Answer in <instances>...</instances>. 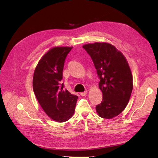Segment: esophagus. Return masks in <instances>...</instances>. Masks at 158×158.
<instances>
[{
	"label": "esophagus",
	"mask_w": 158,
	"mask_h": 158,
	"mask_svg": "<svg viewBox=\"0 0 158 158\" xmlns=\"http://www.w3.org/2000/svg\"><path fill=\"white\" fill-rule=\"evenodd\" d=\"M87 94H88V91H85V92H81V94H81V96H86Z\"/></svg>",
	"instance_id": "esophagus-1"
}]
</instances>
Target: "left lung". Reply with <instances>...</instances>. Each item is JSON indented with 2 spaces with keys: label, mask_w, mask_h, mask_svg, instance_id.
<instances>
[{
  "label": "left lung",
  "mask_w": 158,
  "mask_h": 158,
  "mask_svg": "<svg viewBox=\"0 0 158 158\" xmlns=\"http://www.w3.org/2000/svg\"><path fill=\"white\" fill-rule=\"evenodd\" d=\"M83 48L92 58L100 79L102 101L96 105V112L100 117L112 119L126 108L132 91L128 63L122 53L109 43H89Z\"/></svg>",
  "instance_id": "1"
}]
</instances>
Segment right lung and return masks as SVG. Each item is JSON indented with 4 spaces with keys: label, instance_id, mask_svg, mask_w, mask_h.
<instances>
[{
    "label": "right lung",
    "instance_id": "right-lung-1",
    "mask_svg": "<svg viewBox=\"0 0 158 158\" xmlns=\"http://www.w3.org/2000/svg\"><path fill=\"white\" fill-rule=\"evenodd\" d=\"M73 48L56 47L39 60L33 76V91L45 113L58 122L69 120L75 112L78 96L64 89V61Z\"/></svg>",
    "mask_w": 158,
    "mask_h": 158
}]
</instances>
